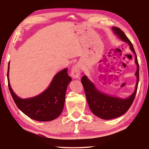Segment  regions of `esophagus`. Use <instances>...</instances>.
Returning a JSON list of instances; mask_svg holds the SVG:
<instances>
[{
    "label": "esophagus",
    "mask_w": 149,
    "mask_h": 149,
    "mask_svg": "<svg viewBox=\"0 0 149 149\" xmlns=\"http://www.w3.org/2000/svg\"><path fill=\"white\" fill-rule=\"evenodd\" d=\"M81 69H82L81 64H79V63L75 64L74 66L72 68V71H71L72 76L74 78H75V79H78V78H79Z\"/></svg>",
    "instance_id": "esophagus-1"
}]
</instances>
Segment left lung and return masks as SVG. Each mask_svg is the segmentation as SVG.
I'll return each instance as SVG.
<instances>
[{"instance_id": "1", "label": "left lung", "mask_w": 149, "mask_h": 149, "mask_svg": "<svg viewBox=\"0 0 149 149\" xmlns=\"http://www.w3.org/2000/svg\"><path fill=\"white\" fill-rule=\"evenodd\" d=\"M112 29L114 33L120 37V39L126 42L130 45V49L134 53L135 56V64H137V69L135 72L137 81L136 83L135 89L134 92L130 97L127 99H120L119 97H112V96L106 95L104 93L99 91L95 87L94 84L88 79L86 75H84L81 78V83L84 86L87 101L91 112L97 117L104 120H110L116 118L124 114L129 110L135 97L137 93L139 77V66L137 61V55H136L134 48L131 41L127 38L120 28L116 27H112Z\"/></svg>"}]
</instances>
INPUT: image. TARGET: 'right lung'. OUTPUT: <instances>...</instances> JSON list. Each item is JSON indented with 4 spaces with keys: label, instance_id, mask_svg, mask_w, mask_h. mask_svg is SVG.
Here are the masks:
<instances>
[{
    "label": "right lung",
    "instance_id": "right-lung-1",
    "mask_svg": "<svg viewBox=\"0 0 149 149\" xmlns=\"http://www.w3.org/2000/svg\"><path fill=\"white\" fill-rule=\"evenodd\" d=\"M9 64L7 73L8 88L17 108L30 118L40 122H49L58 117L64 108L68 85L72 81L68 74V68L55 75L44 92L34 97L23 99L15 94L10 85Z\"/></svg>",
    "mask_w": 149,
    "mask_h": 149
}]
</instances>
